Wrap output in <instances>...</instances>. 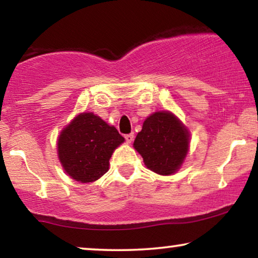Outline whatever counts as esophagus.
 Masks as SVG:
<instances>
[{"label": "esophagus", "mask_w": 258, "mask_h": 258, "mask_svg": "<svg viewBox=\"0 0 258 258\" xmlns=\"http://www.w3.org/2000/svg\"><path fill=\"white\" fill-rule=\"evenodd\" d=\"M124 137H125V141H126V142H128V143H132L133 141H134V137H135V136H134V134H128V135H125Z\"/></svg>", "instance_id": "esophagus-1"}]
</instances>
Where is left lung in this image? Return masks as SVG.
Masks as SVG:
<instances>
[{"instance_id": "obj_1", "label": "left lung", "mask_w": 258, "mask_h": 258, "mask_svg": "<svg viewBox=\"0 0 258 258\" xmlns=\"http://www.w3.org/2000/svg\"><path fill=\"white\" fill-rule=\"evenodd\" d=\"M134 148L147 168L158 175H171L188 153L189 133L171 112L158 111L144 121Z\"/></svg>"}]
</instances>
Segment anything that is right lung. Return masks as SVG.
Returning <instances> with one entry per match:
<instances>
[{
	"mask_svg": "<svg viewBox=\"0 0 258 258\" xmlns=\"http://www.w3.org/2000/svg\"><path fill=\"white\" fill-rule=\"evenodd\" d=\"M123 141L115 126L93 112H84L62 130L58 158L70 177L82 183L94 182L108 171L112 151Z\"/></svg>",
	"mask_w": 258,
	"mask_h": 258,
	"instance_id": "obj_1",
	"label": "right lung"
}]
</instances>
